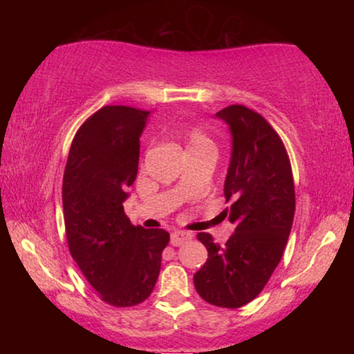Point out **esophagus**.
<instances>
[{
    "label": "esophagus",
    "mask_w": 354,
    "mask_h": 354,
    "mask_svg": "<svg viewBox=\"0 0 354 354\" xmlns=\"http://www.w3.org/2000/svg\"><path fill=\"white\" fill-rule=\"evenodd\" d=\"M190 239H192V234H189V232H184V231H175V232H171L170 243L173 245V247H179V245L185 243L187 241H190Z\"/></svg>",
    "instance_id": "esophagus-1"
}]
</instances>
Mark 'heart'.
<instances>
[{
    "label": "heart",
    "instance_id": "obj_1",
    "mask_svg": "<svg viewBox=\"0 0 354 354\" xmlns=\"http://www.w3.org/2000/svg\"><path fill=\"white\" fill-rule=\"evenodd\" d=\"M183 137L185 142V149H187V154L194 153V151H200V149L214 148L212 140L209 139L205 131H201L200 128H187L184 131Z\"/></svg>",
    "mask_w": 354,
    "mask_h": 354
}]
</instances>
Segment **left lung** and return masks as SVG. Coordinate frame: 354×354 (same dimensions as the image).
<instances>
[{
  "label": "left lung",
  "mask_w": 354,
  "mask_h": 354,
  "mask_svg": "<svg viewBox=\"0 0 354 354\" xmlns=\"http://www.w3.org/2000/svg\"><path fill=\"white\" fill-rule=\"evenodd\" d=\"M231 133V159L225 179V217L234 234L220 247L207 232L198 241L207 261L194 274L195 289L205 301L236 309L262 292L283 257L295 214L290 160L267 120L242 104L215 113Z\"/></svg>",
  "instance_id": "8db88e82"
}]
</instances>
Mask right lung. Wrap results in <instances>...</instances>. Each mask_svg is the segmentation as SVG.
<instances>
[{
    "label": "right lung",
    "mask_w": 354,
    "mask_h": 354,
    "mask_svg": "<svg viewBox=\"0 0 354 354\" xmlns=\"http://www.w3.org/2000/svg\"><path fill=\"white\" fill-rule=\"evenodd\" d=\"M149 111L104 106L71 142L62 184L71 257L103 301L136 306L151 295L160 272L165 230L131 225L123 203L139 167Z\"/></svg>",
    "instance_id": "right-lung-1"
}]
</instances>
